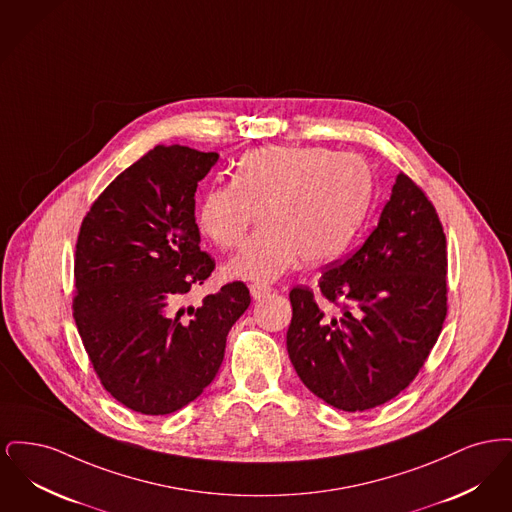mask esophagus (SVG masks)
Instances as JSON below:
<instances>
[{
  "label": "esophagus",
  "instance_id": "esophagus-1",
  "mask_svg": "<svg viewBox=\"0 0 512 512\" xmlns=\"http://www.w3.org/2000/svg\"><path fill=\"white\" fill-rule=\"evenodd\" d=\"M249 292H251L253 299H261V297H265V295L272 292V288L268 284H251Z\"/></svg>",
  "mask_w": 512,
  "mask_h": 512
}]
</instances>
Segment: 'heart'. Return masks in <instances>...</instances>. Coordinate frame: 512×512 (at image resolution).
Wrapping results in <instances>:
<instances>
[{
	"label": "heart",
	"instance_id": "heart-1",
	"mask_svg": "<svg viewBox=\"0 0 512 512\" xmlns=\"http://www.w3.org/2000/svg\"><path fill=\"white\" fill-rule=\"evenodd\" d=\"M372 194V174L353 153L326 147H261L245 153L228 184H213L197 207L199 232L220 249L236 247L232 278L270 282L301 257L318 265L338 257L355 238Z\"/></svg>",
	"mask_w": 512,
	"mask_h": 512
}]
</instances>
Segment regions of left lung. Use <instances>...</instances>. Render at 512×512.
<instances>
[{"instance_id":"obj_1","label":"left lung","mask_w":512,"mask_h":512,"mask_svg":"<svg viewBox=\"0 0 512 512\" xmlns=\"http://www.w3.org/2000/svg\"><path fill=\"white\" fill-rule=\"evenodd\" d=\"M447 249L434 205L399 172L378 226L309 288L290 292L288 353L324 403L357 413L405 390L428 359L447 315ZM341 311L331 313V305Z\"/></svg>"}]
</instances>
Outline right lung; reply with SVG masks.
Here are the masks:
<instances>
[{
	"instance_id": "add662e5",
	"label": "right lung",
	"mask_w": 512,
	"mask_h": 512,
	"mask_svg": "<svg viewBox=\"0 0 512 512\" xmlns=\"http://www.w3.org/2000/svg\"><path fill=\"white\" fill-rule=\"evenodd\" d=\"M217 161L215 151L153 147L103 190L80 226L78 334L103 388L136 413L171 414L199 397L251 303L244 282H232L199 307H178L215 268L199 249L194 195Z\"/></svg>"
}]
</instances>
